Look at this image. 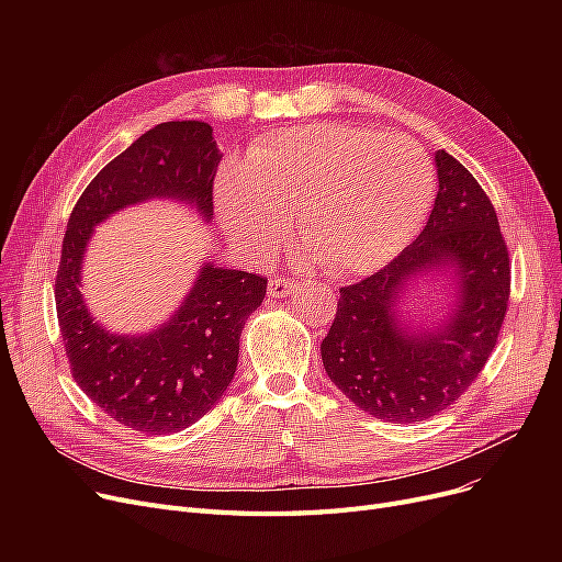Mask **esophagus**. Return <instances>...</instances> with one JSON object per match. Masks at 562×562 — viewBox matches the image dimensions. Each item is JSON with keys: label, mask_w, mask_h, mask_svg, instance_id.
I'll return each mask as SVG.
<instances>
[{"label": "esophagus", "mask_w": 562, "mask_h": 562, "mask_svg": "<svg viewBox=\"0 0 562 562\" xmlns=\"http://www.w3.org/2000/svg\"><path fill=\"white\" fill-rule=\"evenodd\" d=\"M291 286H293V282L286 280V278H271V280H269V293H271L273 299L286 296Z\"/></svg>", "instance_id": "obj_1"}]
</instances>
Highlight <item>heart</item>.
<instances>
[{"label": "heart", "instance_id": "heart-1", "mask_svg": "<svg viewBox=\"0 0 562 562\" xmlns=\"http://www.w3.org/2000/svg\"><path fill=\"white\" fill-rule=\"evenodd\" d=\"M435 189L432 161L403 134L314 123L257 143L223 168L218 216L241 250L271 255L296 216L301 241L339 276L387 263L419 227Z\"/></svg>", "mask_w": 562, "mask_h": 562}]
</instances>
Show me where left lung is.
Masks as SVG:
<instances>
[{"label": "left lung", "instance_id": "obj_1", "mask_svg": "<svg viewBox=\"0 0 562 562\" xmlns=\"http://www.w3.org/2000/svg\"><path fill=\"white\" fill-rule=\"evenodd\" d=\"M437 198L424 232L373 276L339 289L321 358L335 385L382 422H426L479 378L498 341L510 299V257L494 204L456 157L439 150ZM452 261L461 305L435 331L403 329L393 314L400 284Z\"/></svg>", "mask_w": 562, "mask_h": 562}]
</instances>
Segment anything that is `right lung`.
Masks as SVG:
<instances>
[{"mask_svg":"<svg viewBox=\"0 0 562 562\" xmlns=\"http://www.w3.org/2000/svg\"><path fill=\"white\" fill-rule=\"evenodd\" d=\"M218 161L210 125L161 123L93 177L66 227L54 301L70 373L104 415L132 430L177 432L218 403L236 371L241 330L269 280L206 263L164 328L115 337L86 312L79 293L83 248L100 221L147 198L187 200L212 218Z\"/></svg>","mask_w":562,"mask_h":562,"instance_id":"obj_1","label":"right lung"}]
</instances>
